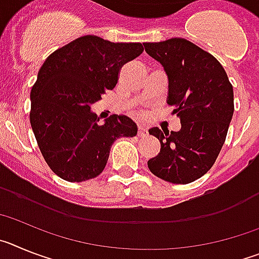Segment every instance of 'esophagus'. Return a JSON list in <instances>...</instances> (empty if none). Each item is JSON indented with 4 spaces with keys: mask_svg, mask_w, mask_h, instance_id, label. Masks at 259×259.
I'll return each mask as SVG.
<instances>
[{
    "mask_svg": "<svg viewBox=\"0 0 259 259\" xmlns=\"http://www.w3.org/2000/svg\"><path fill=\"white\" fill-rule=\"evenodd\" d=\"M148 135V130H146L144 125H139L137 127V136H140V137H144Z\"/></svg>",
    "mask_w": 259,
    "mask_h": 259,
    "instance_id": "obj_1",
    "label": "esophagus"
}]
</instances>
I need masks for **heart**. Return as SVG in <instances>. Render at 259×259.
Listing matches in <instances>:
<instances>
[{
  "label": "heart",
  "mask_w": 259,
  "mask_h": 259,
  "mask_svg": "<svg viewBox=\"0 0 259 259\" xmlns=\"http://www.w3.org/2000/svg\"><path fill=\"white\" fill-rule=\"evenodd\" d=\"M140 115H141V116H143V115H144V114H140Z\"/></svg>",
  "instance_id": "b5f03b06"
}]
</instances>
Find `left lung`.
<instances>
[{"label": "left lung", "mask_w": 259, "mask_h": 259, "mask_svg": "<svg viewBox=\"0 0 259 259\" xmlns=\"http://www.w3.org/2000/svg\"><path fill=\"white\" fill-rule=\"evenodd\" d=\"M145 52L163 66L168 100L180 118V131L149 134L161 150L148 161L153 175L174 184H188L215 163L233 115V88L218 59L185 38L144 42Z\"/></svg>", "instance_id": "left-lung-1"}]
</instances>
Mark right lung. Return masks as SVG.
<instances>
[{
    "label": "right lung",
    "mask_w": 259,
    "mask_h": 259,
    "mask_svg": "<svg viewBox=\"0 0 259 259\" xmlns=\"http://www.w3.org/2000/svg\"><path fill=\"white\" fill-rule=\"evenodd\" d=\"M144 52L140 42H111L87 35L53 52L31 91L29 122L48 166L71 183L104 171L119 137H134L137 127L125 115L98 124L91 105L118 83L120 68Z\"/></svg>",
    "instance_id": "1"
}]
</instances>
